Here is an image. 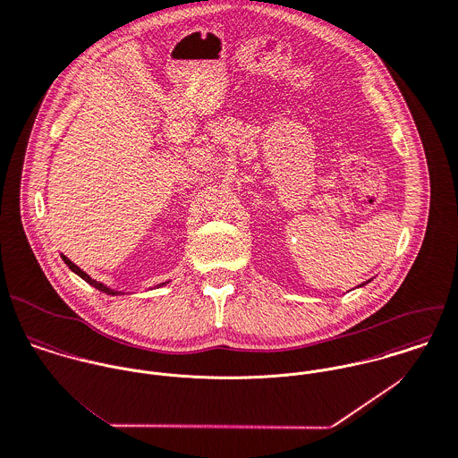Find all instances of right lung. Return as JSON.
<instances>
[{"mask_svg":"<svg viewBox=\"0 0 458 458\" xmlns=\"http://www.w3.org/2000/svg\"><path fill=\"white\" fill-rule=\"evenodd\" d=\"M62 259H64V263H65V265H67V267H69V268H71V270H72L76 276H80L83 281H87V283H89L90 286H94L96 290H99V292H103V293H106V295H112V297H115V295H123V293H124V292H117V290H112V288L105 286L103 283H98V281H96V279H92L89 274H85V272H83L80 267H76V265H74V263H72V261H71L67 256H64V254H62ZM166 283H168V281H166ZM166 283H161V284H157L156 288H161V286H165Z\"/></svg>","mask_w":458,"mask_h":458,"instance_id":"1","label":"right lung"}]
</instances>
